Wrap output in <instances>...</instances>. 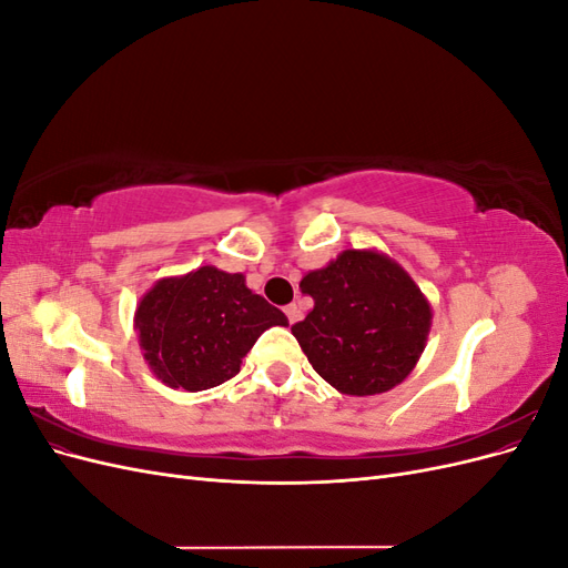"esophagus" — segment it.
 Masks as SVG:
<instances>
[{
    "instance_id": "1",
    "label": "esophagus",
    "mask_w": 568,
    "mask_h": 568,
    "mask_svg": "<svg viewBox=\"0 0 568 568\" xmlns=\"http://www.w3.org/2000/svg\"><path fill=\"white\" fill-rule=\"evenodd\" d=\"M284 313H286V317H288V322H291V324H296V322L301 320V307H298L296 303L286 305V307H284Z\"/></svg>"
}]
</instances>
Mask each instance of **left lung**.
<instances>
[{"instance_id": "1", "label": "left lung", "mask_w": 568, "mask_h": 568, "mask_svg": "<svg viewBox=\"0 0 568 568\" xmlns=\"http://www.w3.org/2000/svg\"><path fill=\"white\" fill-rule=\"evenodd\" d=\"M315 307L291 326L313 369L346 395H376L407 379L432 329V305L409 274L379 251H343L307 272Z\"/></svg>"}]
</instances>
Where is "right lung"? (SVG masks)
Instances as JSON below:
<instances>
[{
  "label": "right lung",
  "instance_id": "obj_1",
  "mask_svg": "<svg viewBox=\"0 0 568 568\" xmlns=\"http://www.w3.org/2000/svg\"><path fill=\"white\" fill-rule=\"evenodd\" d=\"M286 324L280 307L246 286L244 274L213 265L156 282L134 313L151 372L165 386L192 393L232 379L257 336Z\"/></svg>",
  "mask_w": 568,
  "mask_h": 568
}]
</instances>
